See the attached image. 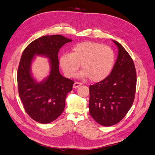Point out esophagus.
<instances>
[{"label": "esophagus", "instance_id": "obj_1", "mask_svg": "<svg viewBox=\"0 0 155 155\" xmlns=\"http://www.w3.org/2000/svg\"><path fill=\"white\" fill-rule=\"evenodd\" d=\"M81 85H82V84H81L79 82H75L74 83V85H73V87H74V88H77V87H79V86H81Z\"/></svg>", "mask_w": 155, "mask_h": 155}]
</instances>
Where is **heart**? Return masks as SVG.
<instances>
[{
  "label": "heart",
  "mask_w": 155,
  "mask_h": 155,
  "mask_svg": "<svg viewBox=\"0 0 155 155\" xmlns=\"http://www.w3.org/2000/svg\"><path fill=\"white\" fill-rule=\"evenodd\" d=\"M59 62L66 77H74L81 65V77H87L92 82H99L111 72L115 54L109 46L96 41H84L73 47L71 54H63Z\"/></svg>",
  "instance_id": "heart-1"
}]
</instances>
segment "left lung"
<instances>
[{
	"instance_id": "8db88e82",
	"label": "left lung",
	"mask_w": 155,
	"mask_h": 155,
	"mask_svg": "<svg viewBox=\"0 0 155 155\" xmlns=\"http://www.w3.org/2000/svg\"><path fill=\"white\" fill-rule=\"evenodd\" d=\"M114 42L118 48V56L111 74L90 85V114L104 127L114 125L124 118L134 101L137 85L132 58L121 44Z\"/></svg>"
}]
</instances>
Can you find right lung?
Returning a JSON list of instances; mask_svg holds the SVG:
<instances>
[{
	"instance_id": "obj_1",
	"label": "right lung",
	"mask_w": 155,
	"mask_h": 155,
	"mask_svg": "<svg viewBox=\"0 0 155 155\" xmlns=\"http://www.w3.org/2000/svg\"><path fill=\"white\" fill-rule=\"evenodd\" d=\"M72 41L60 35H46L33 41L23 51L17 72L18 93L25 111L35 121L48 124L64 111L65 97L74 81L59 71L58 53L65 44ZM35 54L48 56L51 72L46 80L38 83L30 74V64Z\"/></svg>"
}]
</instances>
